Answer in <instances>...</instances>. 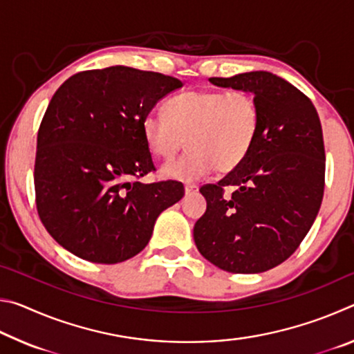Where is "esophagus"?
I'll list each match as a JSON object with an SVG mask.
<instances>
[{"mask_svg": "<svg viewBox=\"0 0 354 354\" xmlns=\"http://www.w3.org/2000/svg\"><path fill=\"white\" fill-rule=\"evenodd\" d=\"M184 190H185V194H194V192H196L198 190V185H195V184H185L184 185Z\"/></svg>", "mask_w": 354, "mask_h": 354, "instance_id": "34e87169", "label": "esophagus"}]
</instances>
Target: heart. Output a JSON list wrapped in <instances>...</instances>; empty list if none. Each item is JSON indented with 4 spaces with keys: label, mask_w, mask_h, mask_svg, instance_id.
<instances>
[{
    "label": "heart",
    "mask_w": 354,
    "mask_h": 354,
    "mask_svg": "<svg viewBox=\"0 0 354 354\" xmlns=\"http://www.w3.org/2000/svg\"><path fill=\"white\" fill-rule=\"evenodd\" d=\"M165 113L149 112L142 120V134L149 151L170 160L184 147L190 149L164 169L167 178L198 181L214 169L230 173L253 148L261 127L254 97L245 91H190L171 97Z\"/></svg>",
    "instance_id": "b5f03b06"
}]
</instances>
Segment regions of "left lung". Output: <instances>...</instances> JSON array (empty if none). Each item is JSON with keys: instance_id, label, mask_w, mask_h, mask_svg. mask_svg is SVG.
Masks as SVG:
<instances>
[{"instance_id": "left-lung-1", "label": "left lung", "mask_w": 354, "mask_h": 354, "mask_svg": "<svg viewBox=\"0 0 354 354\" xmlns=\"http://www.w3.org/2000/svg\"><path fill=\"white\" fill-rule=\"evenodd\" d=\"M209 81L253 93L261 127L247 159L200 189L207 209L194 226L195 245L225 272H267L295 253L319 214L325 190L319 113L306 95L268 71Z\"/></svg>"}]
</instances>
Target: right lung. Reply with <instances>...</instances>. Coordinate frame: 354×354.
Returning <instances> with one entry per match:
<instances>
[{
  "mask_svg": "<svg viewBox=\"0 0 354 354\" xmlns=\"http://www.w3.org/2000/svg\"><path fill=\"white\" fill-rule=\"evenodd\" d=\"M176 77L123 65L86 70L53 95L34 164L41 223L70 253L117 263L147 247L154 221L184 196L178 181L142 184L154 171L142 120Z\"/></svg>",
  "mask_w": 354,
  "mask_h": 354,
  "instance_id": "1",
  "label": "right lung"
}]
</instances>
